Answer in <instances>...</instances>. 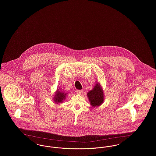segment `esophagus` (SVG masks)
I'll list each match as a JSON object with an SVG mask.
<instances>
[{
	"mask_svg": "<svg viewBox=\"0 0 156 156\" xmlns=\"http://www.w3.org/2000/svg\"><path fill=\"white\" fill-rule=\"evenodd\" d=\"M82 92H83V91L81 90H76V93H77L78 94H79V95L82 94Z\"/></svg>",
	"mask_w": 156,
	"mask_h": 156,
	"instance_id": "1",
	"label": "esophagus"
}]
</instances>
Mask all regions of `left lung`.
I'll use <instances>...</instances> for the list:
<instances>
[{
    "label": "left lung",
    "mask_w": 156,
    "mask_h": 156,
    "mask_svg": "<svg viewBox=\"0 0 156 156\" xmlns=\"http://www.w3.org/2000/svg\"><path fill=\"white\" fill-rule=\"evenodd\" d=\"M90 103L92 106L95 107L99 106L104 102V93L99 84L97 83L94 89L87 94Z\"/></svg>",
    "instance_id": "8db88e82"
}]
</instances>
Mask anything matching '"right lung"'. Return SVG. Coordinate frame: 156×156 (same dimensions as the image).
Segmentation results:
<instances>
[{
  "label": "right lung",
  "instance_id": "right-lung-1",
  "mask_svg": "<svg viewBox=\"0 0 156 156\" xmlns=\"http://www.w3.org/2000/svg\"><path fill=\"white\" fill-rule=\"evenodd\" d=\"M66 97V94H64V92H62L61 91L57 90V94L54 97V101L56 102H58V103L61 102L65 99Z\"/></svg>",
  "mask_w": 156,
  "mask_h": 156
}]
</instances>
